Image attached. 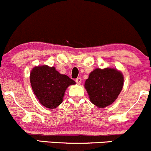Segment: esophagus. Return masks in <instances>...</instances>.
<instances>
[{
    "instance_id": "esophagus-1",
    "label": "esophagus",
    "mask_w": 151,
    "mask_h": 151,
    "mask_svg": "<svg viewBox=\"0 0 151 151\" xmlns=\"http://www.w3.org/2000/svg\"><path fill=\"white\" fill-rule=\"evenodd\" d=\"M75 81H76V82H77V84H80L81 82V79L80 77H78V78H77V79H75Z\"/></svg>"
}]
</instances>
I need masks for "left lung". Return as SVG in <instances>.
<instances>
[{"instance_id": "obj_1", "label": "left lung", "mask_w": 151, "mask_h": 151, "mask_svg": "<svg viewBox=\"0 0 151 151\" xmlns=\"http://www.w3.org/2000/svg\"><path fill=\"white\" fill-rule=\"evenodd\" d=\"M124 85V77L115 69H96L85 81L90 101L99 108L111 104L116 99Z\"/></svg>"}]
</instances>
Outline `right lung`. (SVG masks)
Instances as JSON below:
<instances>
[{
	"label": "right lung",
	"mask_w": 151,
	"mask_h": 151,
	"mask_svg": "<svg viewBox=\"0 0 151 151\" xmlns=\"http://www.w3.org/2000/svg\"><path fill=\"white\" fill-rule=\"evenodd\" d=\"M30 83L40 103L49 109L61 104L66 89L76 84L65 74H60L54 67H35L30 73Z\"/></svg>",
	"instance_id": "add662e5"
}]
</instances>
